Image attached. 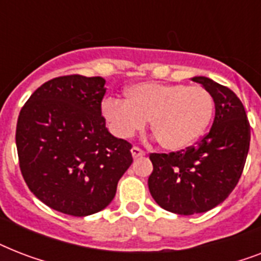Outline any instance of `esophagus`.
I'll use <instances>...</instances> for the list:
<instances>
[{"label":"esophagus","mask_w":261,"mask_h":261,"mask_svg":"<svg viewBox=\"0 0 261 261\" xmlns=\"http://www.w3.org/2000/svg\"><path fill=\"white\" fill-rule=\"evenodd\" d=\"M131 154H133L134 159H141V157L145 155V151H143L142 149H139L138 146H134L133 149H131Z\"/></svg>","instance_id":"1"}]
</instances>
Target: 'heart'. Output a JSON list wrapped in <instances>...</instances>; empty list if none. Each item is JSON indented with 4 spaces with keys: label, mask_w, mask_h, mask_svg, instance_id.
<instances>
[{
    "label": "heart",
    "mask_w": 261,
    "mask_h": 261,
    "mask_svg": "<svg viewBox=\"0 0 261 261\" xmlns=\"http://www.w3.org/2000/svg\"><path fill=\"white\" fill-rule=\"evenodd\" d=\"M102 114L115 134L130 138L150 120L155 141L167 150L191 146L206 131L214 98L203 87L143 83L127 90V100L108 98Z\"/></svg>",
    "instance_id": "obj_1"
}]
</instances>
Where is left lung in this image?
<instances>
[{
  "label": "left lung",
  "instance_id": "1",
  "mask_svg": "<svg viewBox=\"0 0 261 261\" xmlns=\"http://www.w3.org/2000/svg\"><path fill=\"white\" fill-rule=\"evenodd\" d=\"M211 93L215 118L196 145L171 153H151L149 190L157 204L174 214L211 210L230 195L247 161L251 124L243 102L227 87L207 77H194Z\"/></svg>",
  "mask_w": 261,
  "mask_h": 261
}]
</instances>
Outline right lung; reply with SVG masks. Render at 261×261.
Returning a JSON list of instances; mask_svg holds the SVG:
<instances>
[{"label":"right lung","instance_id":"right-lung-1","mask_svg":"<svg viewBox=\"0 0 261 261\" xmlns=\"http://www.w3.org/2000/svg\"><path fill=\"white\" fill-rule=\"evenodd\" d=\"M104 84L101 77H57L35 90L18 115L22 177L39 200L63 214L87 217L106 208L133 164V145L107 130Z\"/></svg>","mask_w":261,"mask_h":261}]
</instances>
